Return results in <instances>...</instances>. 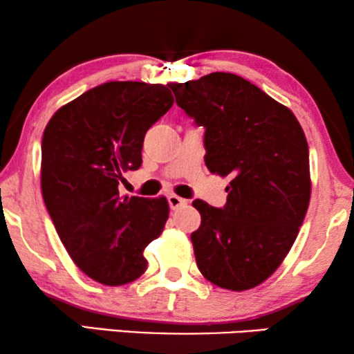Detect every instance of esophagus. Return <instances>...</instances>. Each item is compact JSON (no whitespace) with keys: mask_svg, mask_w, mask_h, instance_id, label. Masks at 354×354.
<instances>
[{"mask_svg":"<svg viewBox=\"0 0 354 354\" xmlns=\"http://www.w3.org/2000/svg\"><path fill=\"white\" fill-rule=\"evenodd\" d=\"M167 201H169V206H171V209H174V211L187 205V200H183V198L174 195V193H171V195L167 196Z\"/></svg>","mask_w":354,"mask_h":354,"instance_id":"34e87169","label":"esophagus"}]
</instances>
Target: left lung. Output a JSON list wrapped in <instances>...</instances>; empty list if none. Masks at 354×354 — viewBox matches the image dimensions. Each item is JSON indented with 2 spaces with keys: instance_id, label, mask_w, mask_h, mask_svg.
<instances>
[{
  "instance_id": "1",
  "label": "left lung",
  "mask_w": 354,
  "mask_h": 354,
  "mask_svg": "<svg viewBox=\"0 0 354 354\" xmlns=\"http://www.w3.org/2000/svg\"><path fill=\"white\" fill-rule=\"evenodd\" d=\"M176 103L205 127V162L230 177L224 207L195 200L192 234L200 272L243 292L272 275L288 254L311 198L309 149L287 106L229 72L169 85Z\"/></svg>"
}]
</instances>
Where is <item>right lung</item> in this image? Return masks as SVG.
Returning a JSON list of instances; mask_svg holds the SVG:
<instances>
[{"instance_id":"add662e5","label":"right lung","mask_w":354,"mask_h":354,"mask_svg":"<svg viewBox=\"0 0 354 354\" xmlns=\"http://www.w3.org/2000/svg\"><path fill=\"white\" fill-rule=\"evenodd\" d=\"M172 104L166 85L106 82L57 109L43 132V200L72 261L96 282L138 279L143 250L166 225V198L122 196L119 185Z\"/></svg>"}]
</instances>
